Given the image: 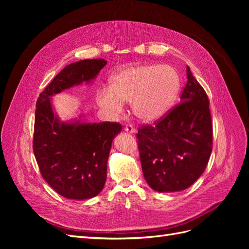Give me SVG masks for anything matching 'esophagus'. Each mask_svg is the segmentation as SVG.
Returning a JSON list of instances; mask_svg holds the SVG:
<instances>
[{
	"label": "esophagus",
	"mask_w": 249,
	"mask_h": 249,
	"mask_svg": "<svg viewBox=\"0 0 249 249\" xmlns=\"http://www.w3.org/2000/svg\"><path fill=\"white\" fill-rule=\"evenodd\" d=\"M124 131L126 133H129V134H135V133H136V130H135V127L132 124H126L125 127H124Z\"/></svg>",
	"instance_id": "esophagus-1"
}]
</instances>
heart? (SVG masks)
I'll return each instance as SVG.
<instances>
[{"label": "heart", "instance_id": "1", "mask_svg": "<svg viewBox=\"0 0 249 249\" xmlns=\"http://www.w3.org/2000/svg\"><path fill=\"white\" fill-rule=\"evenodd\" d=\"M178 73L166 64H138L112 74L110 87L97 90L96 102L104 109L119 113L123 102H131L133 114L152 123L172 107L179 91Z\"/></svg>", "mask_w": 249, "mask_h": 249}]
</instances>
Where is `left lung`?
I'll use <instances>...</instances> for the list:
<instances>
[{"label":"left lung","mask_w":249,"mask_h":249,"mask_svg":"<svg viewBox=\"0 0 249 249\" xmlns=\"http://www.w3.org/2000/svg\"><path fill=\"white\" fill-rule=\"evenodd\" d=\"M180 103L154 125L137 133L143 176L158 192L187 189L205 171L213 144L212 119L205 90L187 66Z\"/></svg>","instance_id":"obj_1"}]
</instances>
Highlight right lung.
<instances>
[{
	"mask_svg": "<svg viewBox=\"0 0 249 249\" xmlns=\"http://www.w3.org/2000/svg\"><path fill=\"white\" fill-rule=\"evenodd\" d=\"M107 64L104 59L81 60L65 66L39 94L36 103L33 152L44 180L70 199L96 196L107 178L112 141L122 131L118 123L60 122L52 96L82 83L92 82Z\"/></svg>",
	"mask_w": 249,
	"mask_h": 249,
	"instance_id": "right-lung-1",
	"label": "right lung"
}]
</instances>
